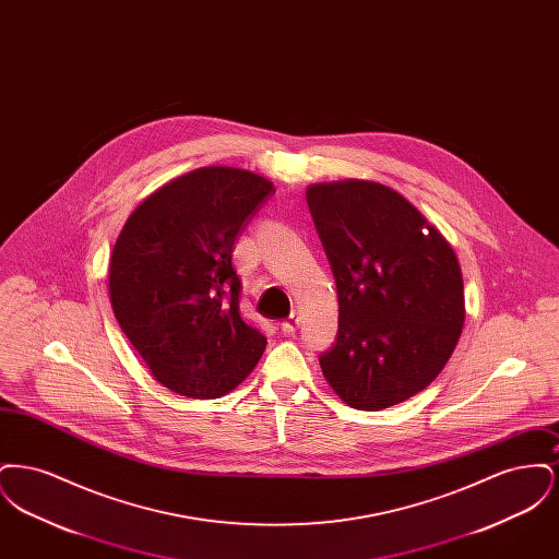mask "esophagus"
Masks as SVG:
<instances>
[{
  "mask_svg": "<svg viewBox=\"0 0 559 559\" xmlns=\"http://www.w3.org/2000/svg\"><path fill=\"white\" fill-rule=\"evenodd\" d=\"M297 324H299V317H297V312H293L289 320H285V322L281 324V331H283L285 335H293V333L297 331Z\"/></svg>",
  "mask_w": 559,
  "mask_h": 559,
  "instance_id": "34e87169",
  "label": "esophagus"
}]
</instances>
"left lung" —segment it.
Returning a JSON list of instances; mask_svg holds the SVG:
<instances>
[{
	"instance_id": "obj_1",
	"label": "left lung",
	"mask_w": 559,
	"mask_h": 559,
	"mask_svg": "<svg viewBox=\"0 0 559 559\" xmlns=\"http://www.w3.org/2000/svg\"><path fill=\"white\" fill-rule=\"evenodd\" d=\"M306 199L340 304L335 342L319 356L322 374L358 411L415 396L444 369L465 320L451 245L377 182L314 185Z\"/></svg>"
}]
</instances>
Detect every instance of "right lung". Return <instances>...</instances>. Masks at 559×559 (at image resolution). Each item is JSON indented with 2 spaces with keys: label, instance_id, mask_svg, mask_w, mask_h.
I'll return each instance as SVG.
<instances>
[{
  "label": "right lung",
  "instance_id": "obj_1",
  "mask_svg": "<svg viewBox=\"0 0 559 559\" xmlns=\"http://www.w3.org/2000/svg\"><path fill=\"white\" fill-rule=\"evenodd\" d=\"M274 194L266 178L201 167L153 192L115 242L108 289L115 319L160 385L219 399L253 371L266 337L240 314L233 253Z\"/></svg>",
  "mask_w": 559,
  "mask_h": 559
}]
</instances>
